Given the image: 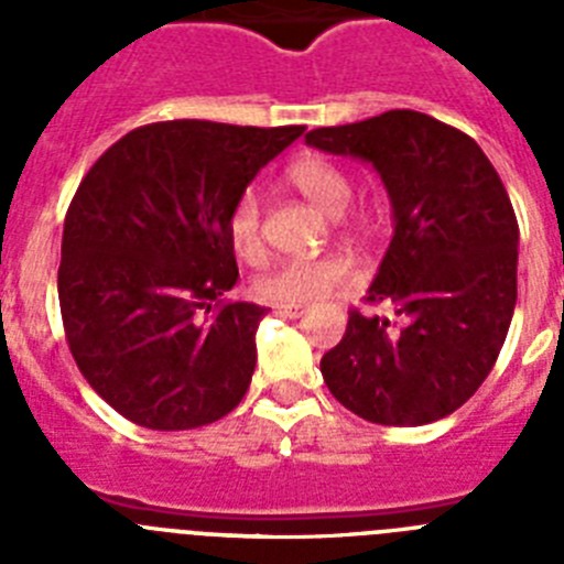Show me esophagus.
<instances>
[{"label":"esophagus","mask_w":564,"mask_h":564,"mask_svg":"<svg viewBox=\"0 0 564 564\" xmlns=\"http://www.w3.org/2000/svg\"><path fill=\"white\" fill-rule=\"evenodd\" d=\"M276 313H282V316L299 318V316H305L307 307L305 305H276Z\"/></svg>","instance_id":"34e87169"}]
</instances>
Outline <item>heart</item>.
<instances>
[{
  "instance_id": "1",
  "label": "heart",
  "mask_w": 564,
  "mask_h": 564,
  "mask_svg": "<svg viewBox=\"0 0 564 564\" xmlns=\"http://www.w3.org/2000/svg\"><path fill=\"white\" fill-rule=\"evenodd\" d=\"M288 183L302 192L322 212L338 214L344 231L352 237H367L378 223V208L364 203L350 206L356 181L347 166L327 158V154H305L288 166ZM226 237L231 251L239 259L262 257V208L253 188L239 192L226 217ZM350 279V265L341 257L316 259H282L276 265L257 273L251 282L253 296L271 305H311L316 299L327 296Z\"/></svg>"
}]
</instances>
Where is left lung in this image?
Listing matches in <instances>:
<instances>
[{"mask_svg": "<svg viewBox=\"0 0 564 564\" xmlns=\"http://www.w3.org/2000/svg\"><path fill=\"white\" fill-rule=\"evenodd\" d=\"M305 141L370 161L390 192L395 237L347 333L322 356L327 390L358 417L421 426L460 410L495 367L517 305L520 226L500 174L466 132L390 109Z\"/></svg>", "mask_w": 564, "mask_h": 564, "instance_id": "obj_1", "label": "left lung"}]
</instances>
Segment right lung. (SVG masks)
<instances>
[{"instance_id": "obj_1", "label": "right lung", "mask_w": 564, "mask_h": 564, "mask_svg": "<svg viewBox=\"0 0 564 564\" xmlns=\"http://www.w3.org/2000/svg\"><path fill=\"white\" fill-rule=\"evenodd\" d=\"M305 127L158 121L84 174L64 217L58 305L69 352L115 412L197 430L242 401L265 307L228 302L226 217Z\"/></svg>"}]
</instances>
